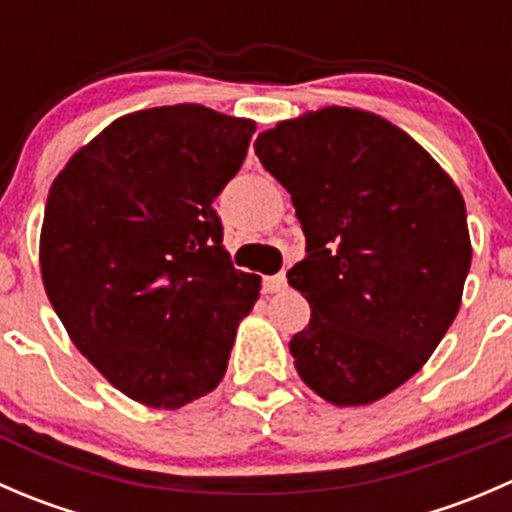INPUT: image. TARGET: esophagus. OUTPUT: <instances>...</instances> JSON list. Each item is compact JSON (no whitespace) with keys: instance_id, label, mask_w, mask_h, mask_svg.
<instances>
[{"instance_id":"1","label":"esophagus","mask_w":512,"mask_h":512,"mask_svg":"<svg viewBox=\"0 0 512 512\" xmlns=\"http://www.w3.org/2000/svg\"><path fill=\"white\" fill-rule=\"evenodd\" d=\"M262 287H265V292H282V289H287V277L285 275L265 277V280H262Z\"/></svg>"}]
</instances>
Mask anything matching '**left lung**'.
I'll return each mask as SVG.
<instances>
[{
  "instance_id": "8db88e82",
  "label": "left lung",
  "mask_w": 512,
  "mask_h": 512,
  "mask_svg": "<svg viewBox=\"0 0 512 512\" xmlns=\"http://www.w3.org/2000/svg\"><path fill=\"white\" fill-rule=\"evenodd\" d=\"M255 153L307 237L287 272L312 309L289 342L297 374L334 406L374 404L426 364L461 309L473 255L461 190L409 133L359 108L277 123Z\"/></svg>"
}]
</instances>
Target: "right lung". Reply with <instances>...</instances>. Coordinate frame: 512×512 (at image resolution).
<instances>
[{
    "instance_id": "obj_1",
    "label": "right lung",
    "mask_w": 512,
    "mask_h": 512,
    "mask_svg": "<svg viewBox=\"0 0 512 512\" xmlns=\"http://www.w3.org/2000/svg\"><path fill=\"white\" fill-rule=\"evenodd\" d=\"M250 118L198 103L116 118L49 190L46 297L81 354L128 399L180 409L223 381L260 277L232 267L213 200L235 178Z\"/></svg>"
}]
</instances>
